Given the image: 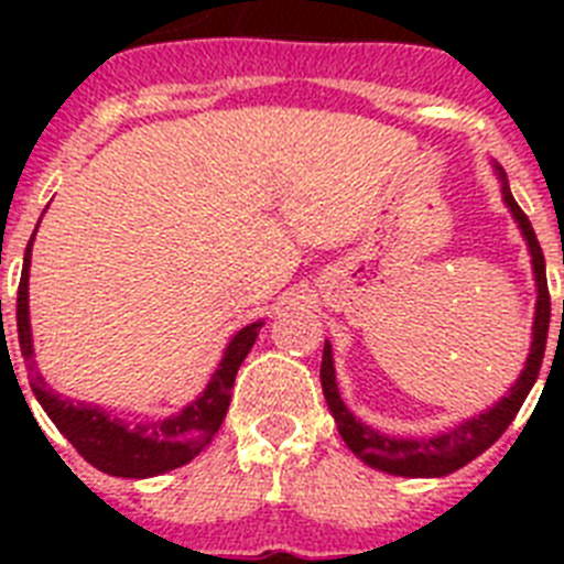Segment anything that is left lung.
<instances>
[{
  "instance_id": "obj_1",
  "label": "left lung",
  "mask_w": 564,
  "mask_h": 564,
  "mask_svg": "<svg viewBox=\"0 0 564 564\" xmlns=\"http://www.w3.org/2000/svg\"><path fill=\"white\" fill-rule=\"evenodd\" d=\"M497 177L502 186V200L514 214L517 226H520L522 237L531 251V265H534L536 279V313H534V333H531V352L525 358V370L520 372L517 383L508 390L506 398L488 406L477 417H468L455 430L443 432L435 437H390L383 432L372 430L367 423L358 421L347 406H344L341 395H338L336 383V367H333V350L330 341H325V356H322V390H325V401L330 406L333 417L338 423V435L344 437L347 449L356 457H361L367 466L387 471V475L398 477H446L466 463L475 460L477 455L491 446L502 432L508 430V423L514 421L520 412L522 401L528 398L531 387L536 383L540 376L542 356H545V341H547V325H551V296H547V279H545V257H542L540 239H536L531 220L525 217L520 206H517L514 194L508 188L506 172L497 166Z\"/></svg>"
}]
</instances>
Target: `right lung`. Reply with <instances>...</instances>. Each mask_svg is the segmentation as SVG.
<instances>
[{"instance_id":"add662e5","label":"right lung","mask_w":564,"mask_h":564,"mask_svg":"<svg viewBox=\"0 0 564 564\" xmlns=\"http://www.w3.org/2000/svg\"><path fill=\"white\" fill-rule=\"evenodd\" d=\"M33 237H36V231H33ZM30 248H33V239H30L28 251H24V268L22 279H19V350L28 361L30 390L42 403V410L47 412L50 421L56 423L58 432L76 446L84 460L112 477L141 480V477L163 475V471H172V468H181L188 460H194L220 430L223 417L228 412V401H231L239 364L246 361V356L251 352L262 322H253V325L234 333L208 387L188 406H183L181 412H174L169 417H158V421H123V417H115L104 406L62 398L58 392L50 390L47 381L36 372L28 313Z\"/></svg>"}]
</instances>
